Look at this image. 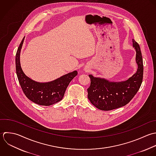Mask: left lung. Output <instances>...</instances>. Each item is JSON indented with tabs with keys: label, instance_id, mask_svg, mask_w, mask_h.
Returning <instances> with one entry per match:
<instances>
[{
	"label": "left lung",
	"instance_id": "1",
	"mask_svg": "<svg viewBox=\"0 0 156 156\" xmlns=\"http://www.w3.org/2000/svg\"><path fill=\"white\" fill-rule=\"evenodd\" d=\"M133 45L136 51V61L137 70L124 81H110L105 78L89 75L90 86L87 89L88 98L98 109L111 111L127 105L135 96L143 80L144 64L139 44L133 39Z\"/></svg>",
	"mask_w": 156,
	"mask_h": 156
}]
</instances>
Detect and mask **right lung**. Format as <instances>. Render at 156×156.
Returning <instances> with one entry per match:
<instances>
[{
  "label": "right lung",
  "instance_id": "1",
  "mask_svg": "<svg viewBox=\"0 0 156 156\" xmlns=\"http://www.w3.org/2000/svg\"><path fill=\"white\" fill-rule=\"evenodd\" d=\"M25 37L21 41L16 55V70L21 88L26 97L33 103L42 106H50L61 101L70 82L78 72L75 70L53 81L47 83L35 81L23 73L20 62V53Z\"/></svg>",
  "mask_w": 156,
  "mask_h": 156
}]
</instances>
